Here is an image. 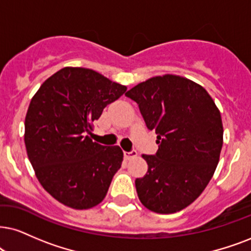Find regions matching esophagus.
Returning <instances> with one entry per match:
<instances>
[{"mask_svg":"<svg viewBox=\"0 0 251 251\" xmlns=\"http://www.w3.org/2000/svg\"><path fill=\"white\" fill-rule=\"evenodd\" d=\"M136 156V151H124V157L125 160H131V158Z\"/></svg>","mask_w":251,"mask_h":251,"instance_id":"34e87169","label":"esophagus"}]
</instances>
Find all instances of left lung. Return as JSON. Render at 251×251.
<instances>
[{
    "label": "left lung",
    "mask_w": 251,
    "mask_h": 251,
    "mask_svg": "<svg viewBox=\"0 0 251 251\" xmlns=\"http://www.w3.org/2000/svg\"><path fill=\"white\" fill-rule=\"evenodd\" d=\"M138 103L158 151L142 155L147 174L135 179L149 211L176 213L201 195L217 169L224 142L220 111L204 87L179 75L155 76L125 94Z\"/></svg>",
    "instance_id": "left-lung-1"
}]
</instances>
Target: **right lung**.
Wrapping results in <instances>:
<instances>
[{"mask_svg": "<svg viewBox=\"0 0 251 251\" xmlns=\"http://www.w3.org/2000/svg\"><path fill=\"white\" fill-rule=\"evenodd\" d=\"M126 90L93 69L65 67L31 100L24 133L28 160L43 188L61 204L88 210L105 198L124 154L89 134L104 107Z\"/></svg>", "mask_w": 251, "mask_h": 251, "instance_id": "1", "label": "right lung"}]
</instances>
